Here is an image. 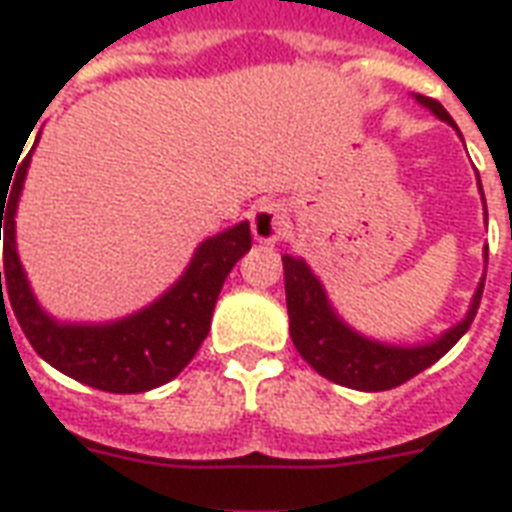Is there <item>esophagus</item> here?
Listing matches in <instances>:
<instances>
[{"mask_svg": "<svg viewBox=\"0 0 512 512\" xmlns=\"http://www.w3.org/2000/svg\"><path fill=\"white\" fill-rule=\"evenodd\" d=\"M249 225H252V233H255L257 241L263 244H276L284 233V225H287V217H284V207L279 201H263L257 204L252 217H249Z\"/></svg>", "mask_w": 512, "mask_h": 512, "instance_id": "obj_1", "label": "esophagus"}]
</instances>
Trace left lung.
I'll use <instances>...</instances> for the list:
<instances>
[{
    "label": "left lung",
    "mask_w": 512,
    "mask_h": 512,
    "mask_svg": "<svg viewBox=\"0 0 512 512\" xmlns=\"http://www.w3.org/2000/svg\"><path fill=\"white\" fill-rule=\"evenodd\" d=\"M422 106H428L438 119L454 124L446 114V108L433 98L417 95ZM457 127V124H454ZM284 260V289H287V311H289V335L295 342L297 353L327 380L345 385L353 390H390L412 380L414 374L425 372L430 364H436L446 350L460 340L476 319L481 295H484V281L478 284L473 305L468 316L452 327L446 335L428 345H414V348H398V345H382V342L366 340L358 332L348 329L337 319L327 303V295L321 289L319 279L313 276L311 268L295 257H281Z\"/></svg>",
    "instance_id": "obj_1"
}]
</instances>
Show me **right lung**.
<instances>
[{
    "label": "right lung",
    "mask_w": 512,
    "mask_h": 512,
    "mask_svg": "<svg viewBox=\"0 0 512 512\" xmlns=\"http://www.w3.org/2000/svg\"><path fill=\"white\" fill-rule=\"evenodd\" d=\"M26 170L28 156L20 162L18 175L10 177L12 185H0L4 257L0 295L4 281L7 300L23 335L47 364L90 388L106 393H143L170 382L196 356L209 332V321L225 276L252 247L249 223H239L236 228H228L204 241L196 249L183 279L146 311L103 327L58 324L36 305L15 252V207ZM4 190L11 193L4 194Z\"/></svg>",
    "instance_id": "1"
}]
</instances>
